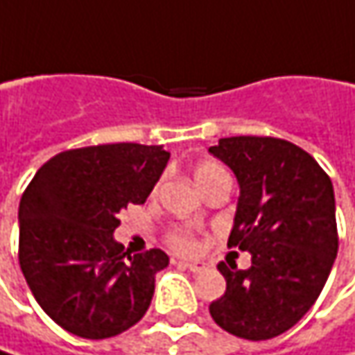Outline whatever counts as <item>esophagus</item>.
<instances>
[{
  "label": "esophagus",
  "mask_w": 355,
  "mask_h": 355,
  "mask_svg": "<svg viewBox=\"0 0 355 355\" xmlns=\"http://www.w3.org/2000/svg\"><path fill=\"white\" fill-rule=\"evenodd\" d=\"M178 265L189 269V271H193V273H202V271L209 269V265L205 261H178Z\"/></svg>",
  "instance_id": "1"
}]
</instances>
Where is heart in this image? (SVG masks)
Masks as SVG:
<instances>
[{
    "mask_svg": "<svg viewBox=\"0 0 355 355\" xmlns=\"http://www.w3.org/2000/svg\"><path fill=\"white\" fill-rule=\"evenodd\" d=\"M225 173V168L217 164V162H213V160H205V162H198L197 168H195V178H197L198 187H202V184H207V182H211L215 177H219ZM168 245L173 247V249H177V251H182V253H191V251H195L197 249V239L191 235V233H187V231H173L171 235H168Z\"/></svg>",
    "mask_w": 355,
    "mask_h": 355,
    "instance_id": "b5f03b06",
    "label": "heart"
}]
</instances>
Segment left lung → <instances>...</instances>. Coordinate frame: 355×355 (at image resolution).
<instances>
[{
  "label": "left lung",
  "instance_id": "obj_1",
  "mask_svg": "<svg viewBox=\"0 0 355 355\" xmlns=\"http://www.w3.org/2000/svg\"><path fill=\"white\" fill-rule=\"evenodd\" d=\"M209 153L241 189L227 245L251 253L249 269L217 265L227 291L209 311L237 338L271 340L302 320L329 277L338 255L334 187L315 158L282 138L231 136Z\"/></svg>",
  "mask_w": 355,
  "mask_h": 355
}]
</instances>
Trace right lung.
<instances>
[{
  "label": "right lung",
  "mask_w": 355,
  "mask_h": 355,
  "mask_svg": "<svg viewBox=\"0 0 355 355\" xmlns=\"http://www.w3.org/2000/svg\"><path fill=\"white\" fill-rule=\"evenodd\" d=\"M171 153L135 142L73 148L50 158L19 200V267L35 302L66 331L112 338L142 320L160 249L128 253L114 241L118 213L142 205Z\"/></svg>",
  "instance_id": "right-lung-1"
}]
</instances>
